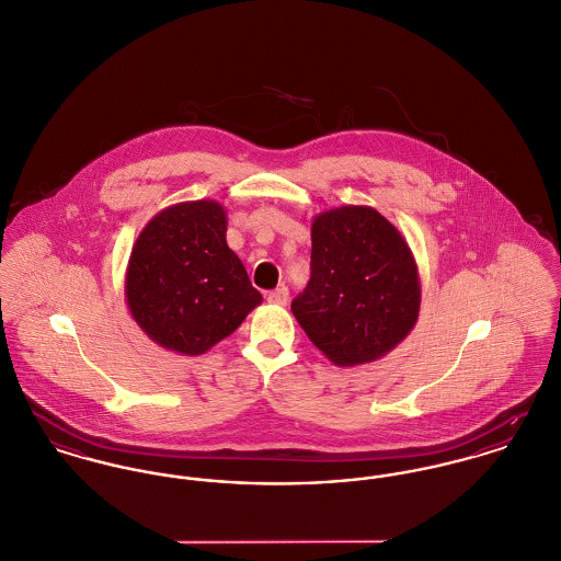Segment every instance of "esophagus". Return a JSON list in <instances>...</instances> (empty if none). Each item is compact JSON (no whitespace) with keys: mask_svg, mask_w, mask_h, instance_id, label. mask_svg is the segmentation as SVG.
I'll return each mask as SVG.
<instances>
[{"mask_svg":"<svg viewBox=\"0 0 561 561\" xmlns=\"http://www.w3.org/2000/svg\"><path fill=\"white\" fill-rule=\"evenodd\" d=\"M287 300H289V289H287L285 285L267 294V302H270V305L285 306L287 305Z\"/></svg>","mask_w":561,"mask_h":561,"instance_id":"obj_1","label":"esophagus"}]
</instances>
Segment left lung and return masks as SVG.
Instances as JSON below:
<instances>
[{
	"instance_id": "1",
	"label": "left lung",
	"mask_w": 561,
	"mask_h": 561,
	"mask_svg": "<svg viewBox=\"0 0 561 561\" xmlns=\"http://www.w3.org/2000/svg\"><path fill=\"white\" fill-rule=\"evenodd\" d=\"M310 280L291 310L336 366L394 350L417 321L420 278L405 238L377 209L343 205L310 227Z\"/></svg>"
}]
</instances>
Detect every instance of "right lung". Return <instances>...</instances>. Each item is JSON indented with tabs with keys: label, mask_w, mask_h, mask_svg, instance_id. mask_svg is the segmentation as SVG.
<instances>
[{
	"label": "right lung",
	"mask_w": 561,
	"mask_h": 561,
	"mask_svg": "<svg viewBox=\"0 0 561 561\" xmlns=\"http://www.w3.org/2000/svg\"><path fill=\"white\" fill-rule=\"evenodd\" d=\"M225 236L222 205L205 199L158 211L139 233L126 270V300L160 347L202 356L261 305Z\"/></svg>",
	"instance_id": "add662e5"
}]
</instances>
